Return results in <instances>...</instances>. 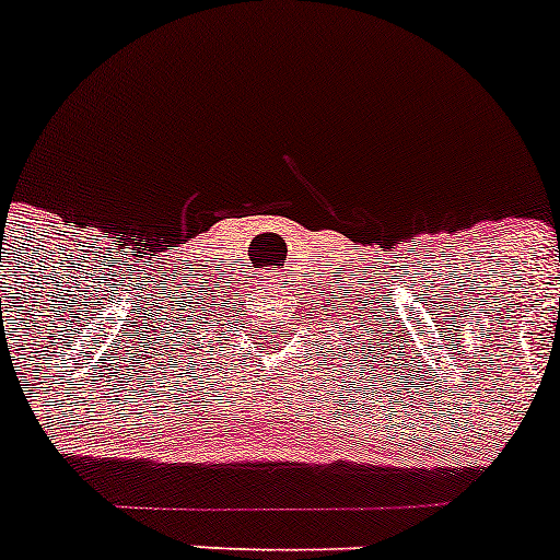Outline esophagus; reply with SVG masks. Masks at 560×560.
<instances>
[{
	"label": "esophagus",
	"instance_id": "1",
	"mask_svg": "<svg viewBox=\"0 0 560 560\" xmlns=\"http://www.w3.org/2000/svg\"><path fill=\"white\" fill-rule=\"evenodd\" d=\"M281 281H284V279H281V273H270V279H268V284H265V287H268V290L270 292H281Z\"/></svg>",
	"mask_w": 560,
	"mask_h": 560
}]
</instances>
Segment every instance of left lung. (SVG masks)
<instances>
[{
    "label": "left lung",
    "mask_w": 560,
    "mask_h": 560,
    "mask_svg": "<svg viewBox=\"0 0 560 560\" xmlns=\"http://www.w3.org/2000/svg\"><path fill=\"white\" fill-rule=\"evenodd\" d=\"M361 312H363V308H361ZM350 334H352V330H350ZM366 334H369V325H366ZM345 339H350V336H345ZM361 350H363V347H361Z\"/></svg>",
    "instance_id": "8db88e82"
}]
</instances>
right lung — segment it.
I'll use <instances>...</instances> for the list:
<instances>
[{
    "instance_id": "right-lung-1",
    "label": "right lung",
    "mask_w": 560,
    "mask_h": 560,
    "mask_svg": "<svg viewBox=\"0 0 560 560\" xmlns=\"http://www.w3.org/2000/svg\"><path fill=\"white\" fill-rule=\"evenodd\" d=\"M197 312H199L197 306H194V312H188V308H177V317L175 319L170 317V323H164L159 339L164 341L166 355H170V352L172 358H175V352L188 355L191 345H199V330L205 328L202 319H208V314H197Z\"/></svg>"
}]
</instances>
